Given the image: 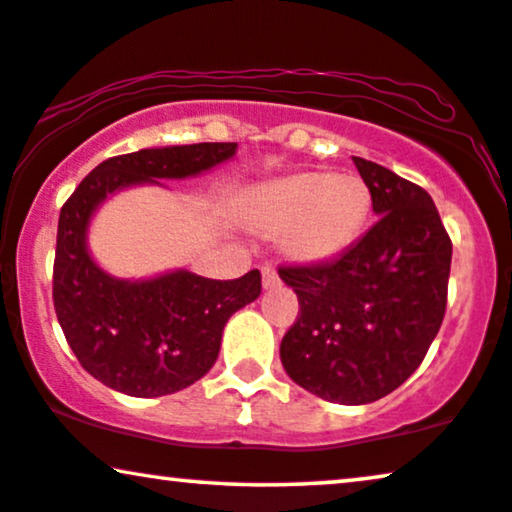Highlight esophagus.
Returning <instances> with one entry per match:
<instances>
[{
  "label": "esophagus",
  "instance_id": "1",
  "mask_svg": "<svg viewBox=\"0 0 512 512\" xmlns=\"http://www.w3.org/2000/svg\"><path fill=\"white\" fill-rule=\"evenodd\" d=\"M278 285H281V278H278L276 269L271 267V264H264V267H262V288L264 290H274V288H278Z\"/></svg>",
  "mask_w": 512,
  "mask_h": 512
}]
</instances>
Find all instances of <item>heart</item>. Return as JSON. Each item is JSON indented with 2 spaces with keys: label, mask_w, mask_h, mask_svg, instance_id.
Listing matches in <instances>:
<instances>
[{
  "label": "heart",
  "mask_w": 512,
  "mask_h": 512,
  "mask_svg": "<svg viewBox=\"0 0 512 512\" xmlns=\"http://www.w3.org/2000/svg\"><path fill=\"white\" fill-rule=\"evenodd\" d=\"M372 213V192L353 173H295L252 187L241 217L250 229L281 236L297 264H327L349 252Z\"/></svg>",
  "instance_id": "obj_1"
}]
</instances>
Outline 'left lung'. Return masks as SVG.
<instances>
[{
	"label": "left lung",
	"instance_id": "obj_1",
	"mask_svg": "<svg viewBox=\"0 0 512 512\" xmlns=\"http://www.w3.org/2000/svg\"><path fill=\"white\" fill-rule=\"evenodd\" d=\"M377 224L327 264L283 267L297 323L281 342L288 377L339 405H367L412 377L447 306L452 241L426 189L353 156Z\"/></svg>",
	"mask_w": 512,
	"mask_h": 512
}]
</instances>
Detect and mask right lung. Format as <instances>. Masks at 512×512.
Wrapping results in <instances>:
<instances>
[{"label": "right lung", "mask_w": 512, "mask_h": 512, "mask_svg": "<svg viewBox=\"0 0 512 512\" xmlns=\"http://www.w3.org/2000/svg\"><path fill=\"white\" fill-rule=\"evenodd\" d=\"M236 142L149 147L93 168L60 210L53 306L81 367L114 391L159 398L215 365L227 320L262 292L260 271L213 281L187 269L117 278L88 250L93 215L128 187L185 180L234 159Z\"/></svg>", "instance_id": "add662e5"}]
</instances>
